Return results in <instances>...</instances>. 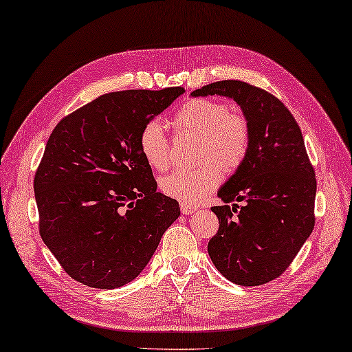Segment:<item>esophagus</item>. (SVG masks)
Returning a JSON list of instances; mask_svg holds the SVG:
<instances>
[{"label": "esophagus", "instance_id": "obj_1", "mask_svg": "<svg viewBox=\"0 0 352 352\" xmlns=\"http://www.w3.org/2000/svg\"><path fill=\"white\" fill-rule=\"evenodd\" d=\"M181 210H182V214H185V215H191V214L196 212L197 209L191 206V205H186V203H181Z\"/></svg>", "mask_w": 352, "mask_h": 352}]
</instances>
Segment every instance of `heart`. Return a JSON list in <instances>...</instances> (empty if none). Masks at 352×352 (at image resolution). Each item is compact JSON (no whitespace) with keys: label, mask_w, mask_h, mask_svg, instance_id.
<instances>
[{"label":"heart","mask_w":352,"mask_h":352,"mask_svg":"<svg viewBox=\"0 0 352 352\" xmlns=\"http://www.w3.org/2000/svg\"><path fill=\"white\" fill-rule=\"evenodd\" d=\"M173 129L179 135L199 137L197 160L205 161L192 170H177L162 177L161 191L186 205H197L221 182L223 168L233 170L244 161L250 146L245 119L229 113L220 100L192 99L175 113ZM138 149L149 166L162 171L170 164V140L166 126L158 119L143 124L138 135Z\"/></svg>","instance_id":"1"}]
</instances>
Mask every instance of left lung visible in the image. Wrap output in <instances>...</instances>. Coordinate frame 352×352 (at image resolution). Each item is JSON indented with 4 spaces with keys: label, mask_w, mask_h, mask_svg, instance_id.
<instances>
[{
    "label": "left lung",
    "mask_w": 352,
    "mask_h": 352,
    "mask_svg": "<svg viewBox=\"0 0 352 352\" xmlns=\"http://www.w3.org/2000/svg\"><path fill=\"white\" fill-rule=\"evenodd\" d=\"M224 96L241 107L250 146L217 196L232 206L210 208L220 228L209 241L215 268L239 286L282 276L315 226L316 179L298 123L271 93L244 81H218L191 93ZM243 206L238 207L237 201Z\"/></svg>",
    "instance_id": "left-lung-1"
}]
</instances>
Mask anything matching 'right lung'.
<instances>
[{
    "label": "right lung",
    "mask_w": 352,
    "mask_h": 352,
    "mask_svg": "<svg viewBox=\"0 0 352 352\" xmlns=\"http://www.w3.org/2000/svg\"><path fill=\"white\" fill-rule=\"evenodd\" d=\"M185 93L123 90L65 117L34 176L41 236L76 282L114 289L138 277L177 217L140 153L146 122Z\"/></svg>",
    "instance_id": "1"
}]
</instances>
